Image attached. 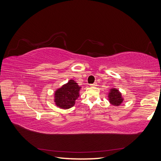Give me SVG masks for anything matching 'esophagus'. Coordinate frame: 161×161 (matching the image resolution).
Wrapping results in <instances>:
<instances>
[{
	"instance_id": "obj_1",
	"label": "esophagus",
	"mask_w": 161,
	"mask_h": 161,
	"mask_svg": "<svg viewBox=\"0 0 161 161\" xmlns=\"http://www.w3.org/2000/svg\"><path fill=\"white\" fill-rule=\"evenodd\" d=\"M97 82H94V83L91 84V85H90V86H97Z\"/></svg>"
}]
</instances>
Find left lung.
Returning <instances> with one entry per match:
<instances>
[{
  "mask_svg": "<svg viewBox=\"0 0 161 161\" xmlns=\"http://www.w3.org/2000/svg\"><path fill=\"white\" fill-rule=\"evenodd\" d=\"M108 97L110 103L115 106L119 105L121 102L123 101V99L121 98V95L118 89H111V92H109Z\"/></svg>",
  "mask_w": 161,
  "mask_h": 161,
  "instance_id": "left-lung-1",
  "label": "left lung"
}]
</instances>
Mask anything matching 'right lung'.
Segmentation results:
<instances>
[{
  "label": "right lung",
  "mask_w": 161,
  "mask_h": 161,
  "mask_svg": "<svg viewBox=\"0 0 161 161\" xmlns=\"http://www.w3.org/2000/svg\"><path fill=\"white\" fill-rule=\"evenodd\" d=\"M80 86L74 80H70L55 92V103L62 109H69L74 106L79 97Z\"/></svg>",
  "instance_id": "add662e5"
}]
</instances>
